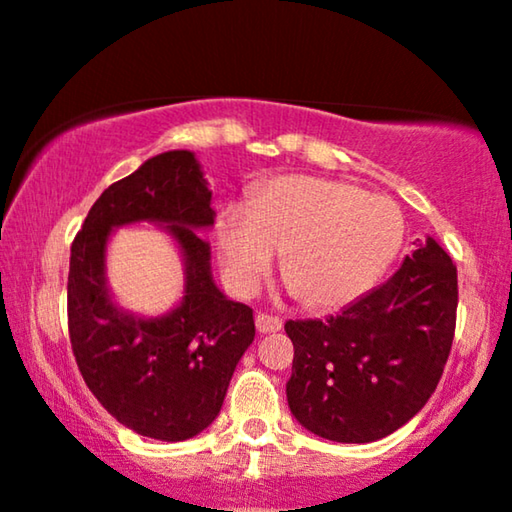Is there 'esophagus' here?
<instances>
[{
  "instance_id": "obj_1",
  "label": "esophagus",
  "mask_w": 512,
  "mask_h": 512,
  "mask_svg": "<svg viewBox=\"0 0 512 512\" xmlns=\"http://www.w3.org/2000/svg\"><path fill=\"white\" fill-rule=\"evenodd\" d=\"M255 325H257V332L260 335H267V332H278L283 327V320L278 316H269V313L260 311L255 316Z\"/></svg>"
}]
</instances>
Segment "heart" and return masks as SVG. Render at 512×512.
I'll return each mask as SVG.
<instances>
[{
    "mask_svg": "<svg viewBox=\"0 0 512 512\" xmlns=\"http://www.w3.org/2000/svg\"><path fill=\"white\" fill-rule=\"evenodd\" d=\"M220 255L231 285L255 290L283 252V276L313 311L356 302L391 269L405 241V215L388 196L349 182L290 175L271 180L250 208L220 220Z\"/></svg>",
    "mask_w": 512,
    "mask_h": 512,
    "instance_id": "b5f03b06",
    "label": "heart"
}]
</instances>
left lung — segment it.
Listing matches in <instances>:
<instances>
[{"mask_svg": "<svg viewBox=\"0 0 512 512\" xmlns=\"http://www.w3.org/2000/svg\"><path fill=\"white\" fill-rule=\"evenodd\" d=\"M459 285L452 257L433 241L403 267L325 320H288L295 346L290 412L335 442H374L428 403L452 349Z\"/></svg>", "mask_w": 512, "mask_h": 512, "instance_id": "left-lung-1", "label": "left lung"}]
</instances>
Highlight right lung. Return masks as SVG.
Returning <instances> with one entry per match:
<instances>
[{
	"mask_svg": "<svg viewBox=\"0 0 512 512\" xmlns=\"http://www.w3.org/2000/svg\"><path fill=\"white\" fill-rule=\"evenodd\" d=\"M213 192L196 156H152L109 185L72 243L67 325L79 372L119 424L145 438L180 442L222 410L231 374L255 339L252 309L224 297L210 271ZM166 226L186 262V295L175 310L145 319L113 304L104 276L108 234L126 223Z\"/></svg>",
	"mask_w": 512,
	"mask_h": 512,
	"instance_id": "obj_1",
	"label": "right lung"
}]
</instances>
